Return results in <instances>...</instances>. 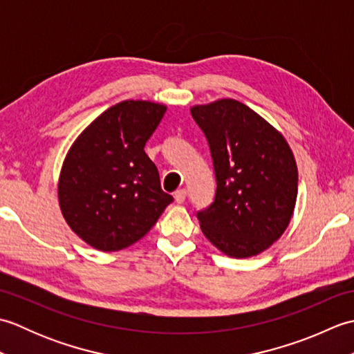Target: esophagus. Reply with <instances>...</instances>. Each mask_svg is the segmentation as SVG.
Here are the masks:
<instances>
[{
	"label": "esophagus",
	"instance_id": "34e87169",
	"mask_svg": "<svg viewBox=\"0 0 354 354\" xmlns=\"http://www.w3.org/2000/svg\"><path fill=\"white\" fill-rule=\"evenodd\" d=\"M173 198H175L176 204H183V202H184L185 198H187V192H185L184 189H179V190H176L175 193H173Z\"/></svg>",
	"mask_w": 354,
	"mask_h": 354
}]
</instances>
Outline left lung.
<instances>
[{"instance_id":"8db88e82","label":"left lung","mask_w":354,"mask_h":354,"mask_svg":"<svg viewBox=\"0 0 354 354\" xmlns=\"http://www.w3.org/2000/svg\"><path fill=\"white\" fill-rule=\"evenodd\" d=\"M212 153L214 201L196 213L230 257L257 255L281 237L295 208L298 170L283 135L246 104L222 99L190 109Z\"/></svg>"}]
</instances>
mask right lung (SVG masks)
Here are the masks:
<instances>
[{
	"label": "right lung",
	"instance_id": "obj_1",
	"mask_svg": "<svg viewBox=\"0 0 354 354\" xmlns=\"http://www.w3.org/2000/svg\"><path fill=\"white\" fill-rule=\"evenodd\" d=\"M164 104L124 100L97 117L66 155L57 196L66 223L95 250H123L145 237L173 198L146 155Z\"/></svg>",
	"mask_w": 354,
	"mask_h": 354
}]
</instances>
